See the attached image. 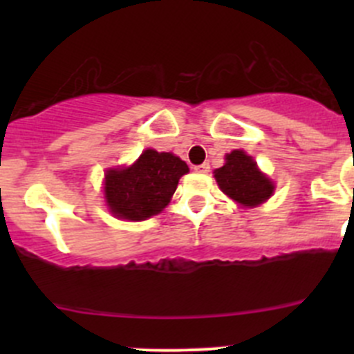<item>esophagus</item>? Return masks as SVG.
Masks as SVG:
<instances>
[{
	"mask_svg": "<svg viewBox=\"0 0 354 354\" xmlns=\"http://www.w3.org/2000/svg\"><path fill=\"white\" fill-rule=\"evenodd\" d=\"M195 171H197V173H200V174H205V173H209V171H210V166H209V162L198 164V166H195Z\"/></svg>",
	"mask_w": 354,
	"mask_h": 354,
	"instance_id": "obj_1",
	"label": "esophagus"
}]
</instances>
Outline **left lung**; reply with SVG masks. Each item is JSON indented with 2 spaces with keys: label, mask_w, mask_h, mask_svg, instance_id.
Segmentation results:
<instances>
[{
  "label": "left lung",
  "mask_w": 354,
  "mask_h": 354,
  "mask_svg": "<svg viewBox=\"0 0 354 354\" xmlns=\"http://www.w3.org/2000/svg\"><path fill=\"white\" fill-rule=\"evenodd\" d=\"M214 178L223 194L248 209L269 200L276 188L274 181L259 169L253 157L240 149L226 156V162L214 171Z\"/></svg>",
  "instance_id": "8db88e82"
}]
</instances>
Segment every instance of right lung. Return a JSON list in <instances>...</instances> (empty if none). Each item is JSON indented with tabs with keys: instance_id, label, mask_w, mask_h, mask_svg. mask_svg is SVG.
Here are the masks:
<instances>
[{
	"instance_id": "1",
	"label": "right lung",
	"mask_w": 354,
	"mask_h": 354,
	"mask_svg": "<svg viewBox=\"0 0 354 354\" xmlns=\"http://www.w3.org/2000/svg\"><path fill=\"white\" fill-rule=\"evenodd\" d=\"M188 166L171 152L147 149L128 167H111L104 174V198L118 219L145 221L157 216L176 192Z\"/></svg>"
}]
</instances>
